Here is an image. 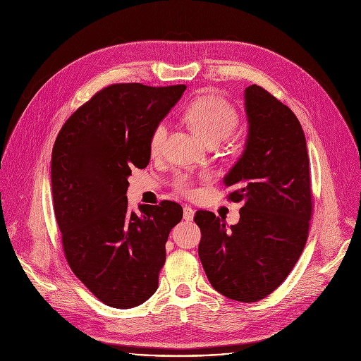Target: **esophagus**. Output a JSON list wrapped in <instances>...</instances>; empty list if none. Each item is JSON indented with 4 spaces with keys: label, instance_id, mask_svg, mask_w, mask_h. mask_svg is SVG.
Listing matches in <instances>:
<instances>
[{
    "label": "esophagus",
    "instance_id": "obj_1",
    "mask_svg": "<svg viewBox=\"0 0 361 361\" xmlns=\"http://www.w3.org/2000/svg\"><path fill=\"white\" fill-rule=\"evenodd\" d=\"M193 216H195V211L192 209L190 206H184V211H183V218L185 221H193Z\"/></svg>",
    "mask_w": 361,
    "mask_h": 361
}]
</instances>
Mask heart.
Wrapping results in <instances>:
<instances>
[{
    "instance_id": "heart-1",
    "label": "heart",
    "mask_w": 361,
    "mask_h": 361,
    "mask_svg": "<svg viewBox=\"0 0 361 361\" xmlns=\"http://www.w3.org/2000/svg\"><path fill=\"white\" fill-rule=\"evenodd\" d=\"M184 117L196 135L207 143H218L228 137L238 124L237 109L218 94H207V97L196 99L187 106ZM166 135L168 124L165 121H161L154 127L149 139V149L152 154H159L162 150ZM211 178L212 176L207 173L202 174L197 180L188 174L180 173L174 177L173 185L178 193L192 196L196 193L197 181H209Z\"/></svg>"
}]
</instances>
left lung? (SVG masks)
Returning a JSON list of instances; mask_svg holds the SVG:
<instances>
[{"instance_id": "1", "label": "left lung", "mask_w": 361, "mask_h": 361, "mask_svg": "<svg viewBox=\"0 0 361 361\" xmlns=\"http://www.w3.org/2000/svg\"><path fill=\"white\" fill-rule=\"evenodd\" d=\"M249 137L225 177L226 195L243 202L240 221L197 211L199 257L211 286L241 302L268 297L305 249L313 215L307 145L294 112L257 85L245 89Z\"/></svg>"}]
</instances>
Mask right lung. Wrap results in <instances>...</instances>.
<instances>
[{"label": "right lung", "mask_w": 361, "mask_h": 361, "mask_svg": "<svg viewBox=\"0 0 361 361\" xmlns=\"http://www.w3.org/2000/svg\"><path fill=\"white\" fill-rule=\"evenodd\" d=\"M184 85H109L75 109L52 147L55 219L68 267L104 305L130 309L158 288L169 231L183 218L171 200L127 202L131 168H146L154 127Z\"/></svg>", "instance_id": "obj_1"}]
</instances>
